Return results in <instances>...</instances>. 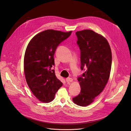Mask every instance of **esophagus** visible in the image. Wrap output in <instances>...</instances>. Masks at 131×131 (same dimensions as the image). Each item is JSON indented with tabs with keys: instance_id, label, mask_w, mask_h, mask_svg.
Wrapping results in <instances>:
<instances>
[{
	"instance_id": "obj_1",
	"label": "esophagus",
	"mask_w": 131,
	"mask_h": 131,
	"mask_svg": "<svg viewBox=\"0 0 131 131\" xmlns=\"http://www.w3.org/2000/svg\"><path fill=\"white\" fill-rule=\"evenodd\" d=\"M66 81L67 82H71L73 81V79L71 78H67L66 79Z\"/></svg>"
}]
</instances>
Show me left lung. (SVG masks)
I'll return each instance as SVG.
<instances>
[{
	"instance_id": "8db88e82",
	"label": "left lung",
	"mask_w": 131,
	"mask_h": 131,
	"mask_svg": "<svg viewBox=\"0 0 131 131\" xmlns=\"http://www.w3.org/2000/svg\"><path fill=\"white\" fill-rule=\"evenodd\" d=\"M80 51L81 69L85 68L78 78L81 91L72 99L74 104L85 107L94 101L107 83L111 71L112 54L107 40L90 29L77 31Z\"/></svg>"
}]
</instances>
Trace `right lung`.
<instances>
[{"label":"right lung","mask_w":131,"mask_h":131,"mask_svg":"<svg viewBox=\"0 0 131 131\" xmlns=\"http://www.w3.org/2000/svg\"><path fill=\"white\" fill-rule=\"evenodd\" d=\"M71 32L46 30L35 35L27 46L24 58L26 81L32 94L41 102L52 101L63 85L51 68L54 65L56 49Z\"/></svg>","instance_id":"right-lung-1"}]
</instances>
